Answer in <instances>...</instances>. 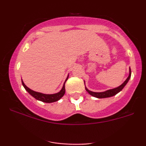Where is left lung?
<instances>
[{
	"label": "left lung",
	"instance_id": "obj_1",
	"mask_svg": "<svg viewBox=\"0 0 146 146\" xmlns=\"http://www.w3.org/2000/svg\"><path fill=\"white\" fill-rule=\"evenodd\" d=\"M130 76H131V69H130V70H129L128 77L127 78L126 80H125L124 82L121 85H120L119 86L117 87V88H113V89H110V90H106V91H104V92H100V93H96V92L90 91V90H88L86 86H85V89H86V91L88 92V93H89L90 95L95 97V98H110V97L114 96V95H115L116 94H117L118 93H119V92L121 91L122 89H123V87H124L125 85H126V84L128 83L129 80H130Z\"/></svg>",
	"mask_w": 146,
	"mask_h": 146
}]
</instances>
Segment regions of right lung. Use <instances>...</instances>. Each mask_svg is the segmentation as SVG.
I'll use <instances>...</instances> for the list:
<instances>
[{
	"label": "right lung",
	"mask_w": 146,
	"mask_h": 146,
	"mask_svg": "<svg viewBox=\"0 0 146 146\" xmlns=\"http://www.w3.org/2000/svg\"><path fill=\"white\" fill-rule=\"evenodd\" d=\"M68 75L67 78L65 80V82H66V80H68ZM65 82L61 90H60V92H58V93H55V94H44V93H38V92H36L34 91V90L30 89L29 88H28V87L25 84L23 80H22V84H23V86H24L25 90H26L27 91L31 96H33L35 99L39 100V101L45 102V103H52V102H57L62 98L65 93Z\"/></svg>",
	"instance_id": "right-lung-1"
}]
</instances>
